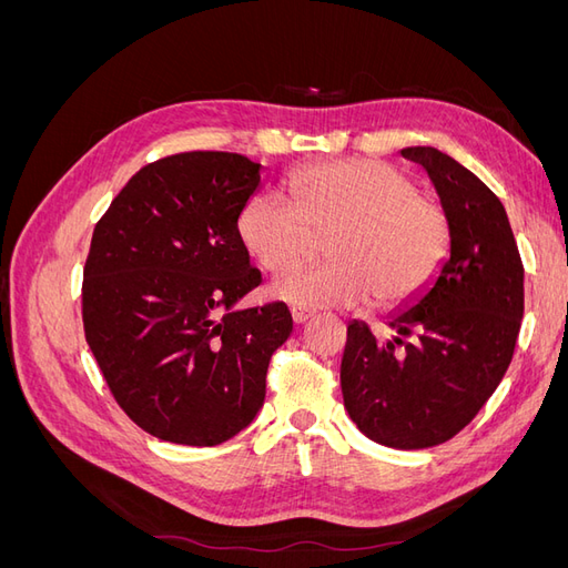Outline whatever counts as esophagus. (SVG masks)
I'll return each instance as SVG.
<instances>
[{"label": "esophagus", "instance_id": "esophagus-1", "mask_svg": "<svg viewBox=\"0 0 568 568\" xmlns=\"http://www.w3.org/2000/svg\"><path fill=\"white\" fill-rule=\"evenodd\" d=\"M291 317H294L296 324H305L307 320L313 317V311H307V307H301V305H294V307H291Z\"/></svg>", "mask_w": 568, "mask_h": 568}]
</instances>
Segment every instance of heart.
Instances as JSON below:
<instances>
[{
	"instance_id": "heart-1",
	"label": "heart",
	"mask_w": 568,
	"mask_h": 568,
	"mask_svg": "<svg viewBox=\"0 0 568 568\" xmlns=\"http://www.w3.org/2000/svg\"><path fill=\"white\" fill-rule=\"evenodd\" d=\"M296 204L265 192L239 215V236L257 265L284 272L329 236L322 267H296L272 284V294L303 307H353L374 301L398 307L428 286L450 248L445 205L400 168L379 161H326L288 180Z\"/></svg>"
}]
</instances>
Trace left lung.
I'll use <instances>...</instances> for the list:
<instances>
[{
    "label": "left lung",
    "instance_id": "obj_1",
    "mask_svg": "<svg viewBox=\"0 0 568 568\" xmlns=\"http://www.w3.org/2000/svg\"><path fill=\"white\" fill-rule=\"evenodd\" d=\"M450 217V255L390 341L348 324L341 390L367 438L398 450L450 440L503 382L524 317V265L503 201L434 146H407Z\"/></svg>",
    "mask_w": 568,
    "mask_h": 568
}]
</instances>
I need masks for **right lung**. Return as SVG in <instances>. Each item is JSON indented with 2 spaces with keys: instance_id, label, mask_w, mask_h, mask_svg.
<instances>
[{
  "instance_id": "obj_1",
  "label": "right lung",
  "mask_w": 568,
  "mask_h": 568,
  "mask_svg": "<svg viewBox=\"0 0 568 568\" xmlns=\"http://www.w3.org/2000/svg\"><path fill=\"white\" fill-rule=\"evenodd\" d=\"M257 186L242 153H175L132 175L94 227L84 338L115 403L161 440L211 448L246 428L294 329L280 301L234 307L263 282L239 236Z\"/></svg>"
}]
</instances>
